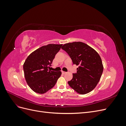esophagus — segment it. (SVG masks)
<instances>
[{
	"instance_id": "obj_1",
	"label": "esophagus",
	"mask_w": 126,
	"mask_h": 126,
	"mask_svg": "<svg viewBox=\"0 0 126 126\" xmlns=\"http://www.w3.org/2000/svg\"><path fill=\"white\" fill-rule=\"evenodd\" d=\"M62 74H66V73H67L66 72H65V71H62Z\"/></svg>"
}]
</instances>
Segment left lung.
Returning a JSON list of instances; mask_svg holds the SVG:
<instances>
[{"mask_svg": "<svg viewBox=\"0 0 126 126\" xmlns=\"http://www.w3.org/2000/svg\"><path fill=\"white\" fill-rule=\"evenodd\" d=\"M62 49L69 56L73 64L79 65L77 73L68 81L71 88L79 94L92 91L99 81L103 65L100 56L93 48L82 42H73L63 45Z\"/></svg>", "mask_w": 126, "mask_h": 126, "instance_id": "1", "label": "left lung"}]
</instances>
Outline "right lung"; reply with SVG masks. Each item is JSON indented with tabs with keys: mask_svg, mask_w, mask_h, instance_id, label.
Here are the masks:
<instances>
[{
	"mask_svg": "<svg viewBox=\"0 0 126 126\" xmlns=\"http://www.w3.org/2000/svg\"><path fill=\"white\" fill-rule=\"evenodd\" d=\"M63 45L48 44L32 52L26 59L23 68L27 83L33 91L44 94L54 87L62 75L48 68Z\"/></svg>",
	"mask_w": 126,
	"mask_h": 126,
	"instance_id": "right-lung-1",
	"label": "right lung"
}]
</instances>
